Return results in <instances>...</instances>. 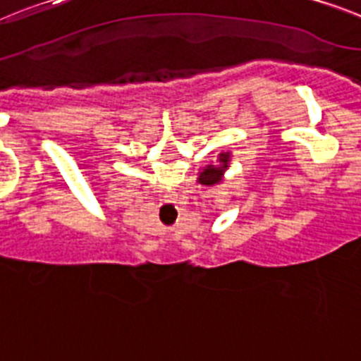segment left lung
I'll return each mask as SVG.
<instances>
[{"mask_svg":"<svg viewBox=\"0 0 361 361\" xmlns=\"http://www.w3.org/2000/svg\"><path fill=\"white\" fill-rule=\"evenodd\" d=\"M228 162H230V155L228 153H221L219 155V164L206 166L204 171H201V175H199V183L206 184V186L217 184L221 180V177H223V171L228 168Z\"/></svg>","mask_w":361,"mask_h":361,"instance_id":"left-lung-1","label":"left lung"}]
</instances>
